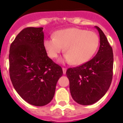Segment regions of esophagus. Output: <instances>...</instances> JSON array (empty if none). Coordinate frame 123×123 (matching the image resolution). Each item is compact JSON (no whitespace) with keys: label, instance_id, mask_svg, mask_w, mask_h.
Listing matches in <instances>:
<instances>
[{"label":"esophagus","instance_id":"1","mask_svg":"<svg viewBox=\"0 0 123 123\" xmlns=\"http://www.w3.org/2000/svg\"><path fill=\"white\" fill-rule=\"evenodd\" d=\"M62 72H63V74H65L66 72H67V68H62Z\"/></svg>","mask_w":123,"mask_h":123}]
</instances>
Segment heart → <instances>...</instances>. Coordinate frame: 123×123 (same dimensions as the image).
<instances>
[{
    "instance_id": "b5f03b06",
    "label": "heart",
    "mask_w": 123,
    "mask_h": 123,
    "mask_svg": "<svg viewBox=\"0 0 123 123\" xmlns=\"http://www.w3.org/2000/svg\"><path fill=\"white\" fill-rule=\"evenodd\" d=\"M99 38L92 31L70 28L60 30L54 33V37L44 41V47L48 56L55 59L63 51L62 62L80 65L88 62L98 50Z\"/></svg>"
}]
</instances>
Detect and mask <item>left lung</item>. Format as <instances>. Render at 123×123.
Wrapping results in <instances>:
<instances>
[{"label": "left lung", "mask_w": 123, "mask_h": 123, "mask_svg": "<svg viewBox=\"0 0 123 123\" xmlns=\"http://www.w3.org/2000/svg\"><path fill=\"white\" fill-rule=\"evenodd\" d=\"M95 28L100 37L96 55L84 64L67 70L72 98L83 105H92L99 100L109 90L113 78V49L102 30L98 26Z\"/></svg>", "instance_id": "8db88e82"}]
</instances>
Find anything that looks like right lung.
Listing matches in <instances>:
<instances>
[{"label":"right lung","mask_w":123,"mask_h":123,"mask_svg":"<svg viewBox=\"0 0 123 123\" xmlns=\"http://www.w3.org/2000/svg\"><path fill=\"white\" fill-rule=\"evenodd\" d=\"M43 28H26L10 47L9 72L14 88L23 99L35 106L51 102L62 69L48 56Z\"/></svg>","instance_id":"obj_1"}]
</instances>
